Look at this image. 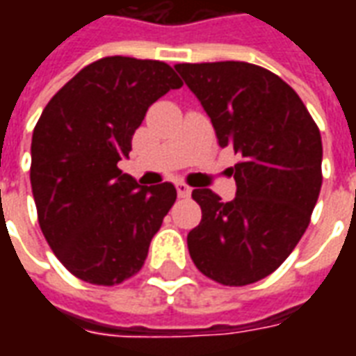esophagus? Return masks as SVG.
<instances>
[{"mask_svg":"<svg viewBox=\"0 0 356 356\" xmlns=\"http://www.w3.org/2000/svg\"><path fill=\"white\" fill-rule=\"evenodd\" d=\"M175 188H177L179 198H188V196H191V193H193V188H191L188 185H185V183H177V185H175Z\"/></svg>","mask_w":356,"mask_h":356,"instance_id":"1","label":"esophagus"}]
</instances>
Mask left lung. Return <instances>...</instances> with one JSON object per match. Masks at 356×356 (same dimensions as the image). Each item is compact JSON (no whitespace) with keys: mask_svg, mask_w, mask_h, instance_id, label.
Masks as SVG:
<instances>
[{"mask_svg":"<svg viewBox=\"0 0 356 356\" xmlns=\"http://www.w3.org/2000/svg\"><path fill=\"white\" fill-rule=\"evenodd\" d=\"M231 147L236 196L194 188L202 221L186 236L202 275L248 286L280 267L311 223L322 186L318 125L299 95L276 74L240 60L175 65Z\"/></svg>","mask_w":356,"mask_h":356,"instance_id":"left-lung-1","label":"left lung"}]
</instances>
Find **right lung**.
Returning <instances> with one entry per match:
<instances>
[{
	"instance_id": "add662e5",
	"label": "right lung",
	"mask_w": 356,
	"mask_h": 356,
	"mask_svg": "<svg viewBox=\"0 0 356 356\" xmlns=\"http://www.w3.org/2000/svg\"><path fill=\"white\" fill-rule=\"evenodd\" d=\"M183 81L162 60H95L47 102L32 135L30 183L47 244L74 276L116 286L139 273L175 204L171 183L140 186L129 156L148 106Z\"/></svg>"
}]
</instances>
